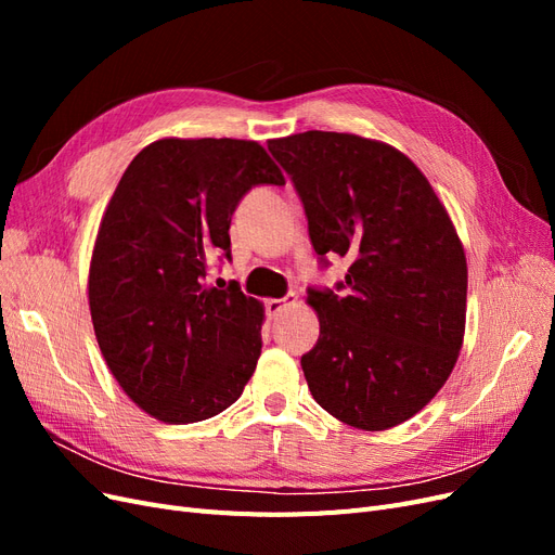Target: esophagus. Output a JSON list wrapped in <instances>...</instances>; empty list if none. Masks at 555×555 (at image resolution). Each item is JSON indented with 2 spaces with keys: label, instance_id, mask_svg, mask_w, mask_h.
I'll list each match as a JSON object with an SVG mask.
<instances>
[{
  "label": "esophagus",
  "instance_id": "1",
  "mask_svg": "<svg viewBox=\"0 0 555 555\" xmlns=\"http://www.w3.org/2000/svg\"><path fill=\"white\" fill-rule=\"evenodd\" d=\"M294 304H296V294H287L284 298L266 300V310H268V314H271V317H278L282 310H287Z\"/></svg>",
  "mask_w": 555,
  "mask_h": 555
}]
</instances>
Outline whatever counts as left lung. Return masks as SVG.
Segmentation results:
<instances>
[{
    "label": "left lung",
    "instance_id": "1",
    "mask_svg": "<svg viewBox=\"0 0 555 555\" xmlns=\"http://www.w3.org/2000/svg\"><path fill=\"white\" fill-rule=\"evenodd\" d=\"M304 204L319 266L349 261L333 289H308L319 340L300 357L312 398L363 430L408 422L442 389L465 328V251L444 206L396 147L354 133L268 141Z\"/></svg>",
    "mask_w": 555,
    "mask_h": 555
}]
</instances>
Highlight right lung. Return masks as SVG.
Here are the masks:
<instances>
[{
  "instance_id": "right-lung-1",
  "label": "right lung",
  "mask_w": 555,
  "mask_h": 555,
  "mask_svg": "<svg viewBox=\"0 0 555 555\" xmlns=\"http://www.w3.org/2000/svg\"><path fill=\"white\" fill-rule=\"evenodd\" d=\"M257 184H284L255 141L164 139L131 159L99 227L90 312L113 377L141 410L194 424L236 402L261 354L263 310L238 282L229 227Z\"/></svg>"
}]
</instances>
